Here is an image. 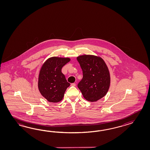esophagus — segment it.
<instances>
[{
  "label": "esophagus",
  "instance_id": "obj_1",
  "mask_svg": "<svg viewBox=\"0 0 150 150\" xmlns=\"http://www.w3.org/2000/svg\"><path fill=\"white\" fill-rule=\"evenodd\" d=\"M76 85L75 83H72L71 84V86H76Z\"/></svg>",
  "mask_w": 150,
  "mask_h": 150
}]
</instances>
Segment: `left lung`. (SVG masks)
I'll use <instances>...</instances> for the list:
<instances>
[{
  "mask_svg": "<svg viewBox=\"0 0 150 150\" xmlns=\"http://www.w3.org/2000/svg\"><path fill=\"white\" fill-rule=\"evenodd\" d=\"M83 73V79L78 84L83 96L90 102L102 98L108 91L110 76L108 68L102 58L83 54L76 58Z\"/></svg>",
  "mask_w": 150,
  "mask_h": 150,
  "instance_id": "left-lung-1",
  "label": "left lung"
}]
</instances>
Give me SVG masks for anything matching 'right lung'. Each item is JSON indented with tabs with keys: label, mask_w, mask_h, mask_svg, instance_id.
<instances>
[{
	"label": "right lung",
	"mask_w": 150,
	"mask_h": 150,
	"mask_svg": "<svg viewBox=\"0 0 150 150\" xmlns=\"http://www.w3.org/2000/svg\"><path fill=\"white\" fill-rule=\"evenodd\" d=\"M70 61V58L52 57L42 65L39 72V91L49 102H59L70 85L62 72V68Z\"/></svg>",
	"instance_id": "add662e5"
}]
</instances>
